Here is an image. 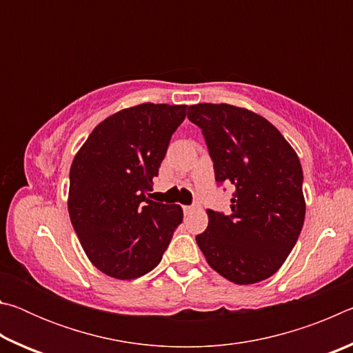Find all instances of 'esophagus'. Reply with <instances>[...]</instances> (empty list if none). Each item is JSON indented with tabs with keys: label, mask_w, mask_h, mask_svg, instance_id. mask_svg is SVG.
I'll list each match as a JSON object with an SVG mask.
<instances>
[{
	"label": "esophagus",
	"mask_w": 353,
	"mask_h": 353,
	"mask_svg": "<svg viewBox=\"0 0 353 353\" xmlns=\"http://www.w3.org/2000/svg\"><path fill=\"white\" fill-rule=\"evenodd\" d=\"M182 208H183V213H185V214H190L191 212L194 210V205H183Z\"/></svg>",
	"instance_id": "obj_1"
}]
</instances>
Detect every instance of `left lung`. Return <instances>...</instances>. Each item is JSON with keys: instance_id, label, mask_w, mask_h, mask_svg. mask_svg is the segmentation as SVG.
I'll use <instances>...</instances> for the list:
<instances>
[{"instance_id": "left-lung-1", "label": "left lung", "mask_w": 353, "mask_h": 353, "mask_svg": "<svg viewBox=\"0 0 353 353\" xmlns=\"http://www.w3.org/2000/svg\"><path fill=\"white\" fill-rule=\"evenodd\" d=\"M187 115L202 130L216 182L235 188L229 214L208 210L198 246L230 282H261L283 265L305 219L297 154L268 119L241 107L196 104Z\"/></svg>"}]
</instances>
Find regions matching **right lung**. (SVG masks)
<instances>
[{
	"label": "right lung",
	"mask_w": 353,
	"mask_h": 353,
	"mask_svg": "<svg viewBox=\"0 0 353 353\" xmlns=\"http://www.w3.org/2000/svg\"><path fill=\"white\" fill-rule=\"evenodd\" d=\"M187 105L140 104L105 118L70 170L71 224L99 271L130 280L152 271L182 223L177 204L146 198Z\"/></svg>",
	"instance_id": "add662e5"
}]
</instances>
